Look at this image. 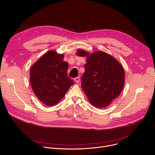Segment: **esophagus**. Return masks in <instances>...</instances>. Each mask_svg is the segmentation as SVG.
<instances>
[{"instance_id":"obj_1","label":"esophagus","mask_w":155,"mask_h":155,"mask_svg":"<svg viewBox=\"0 0 155 155\" xmlns=\"http://www.w3.org/2000/svg\"><path fill=\"white\" fill-rule=\"evenodd\" d=\"M74 81H75L77 83H78L79 81H80V77H76V78L74 79Z\"/></svg>"}]
</instances>
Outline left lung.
<instances>
[{"label": "left lung", "instance_id": "1", "mask_svg": "<svg viewBox=\"0 0 155 155\" xmlns=\"http://www.w3.org/2000/svg\"><path fill=\"white\" fill-rule=\"evenodd\" d=\"M77 55L86 57L81 87L90 103L97 108L108 106L121 94L124 84L123 65L104 51L91 54L78 49Z\"/></svg>", "mask_w": 155, "mask_h": 155}]
</instances>
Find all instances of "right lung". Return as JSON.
Here are the masks:
<instances>
[{
    "instance_id": "right-lung-1",
    "label": "right lung",
    "mask_w": 155,
    "mask_h": 155,
    "mask_svg": "<svg viewBox=\"0 0 155 155\" xmlns=\"http://www.w3.org/2000/svg\"><path fill=\"white\" fill-rule=\"evenodd\" d=\"M64 55L50 50L40 57L30 70L32 89L40 102L48 106L58 104L74 84L68 77L69 65Z\"/></svg>"
}]
</instances>
